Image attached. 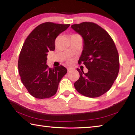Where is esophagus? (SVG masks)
Here are the masks:
<instances>
[{"label":"esophagus","instance_id":"esophagus-1","mask_svg":"<svg viewBox=\"0 0 135 135\" xmlns=\"http://www.w3.org/2000/svg\"><path fill=\"white\" fill-rule=\"evenodd\" d=\"M72 69H73L72 68H71V67H68V68H67V71H70L72 70Z\"/></svg>","mask_w":135,"mask_h":135}]
</instances>
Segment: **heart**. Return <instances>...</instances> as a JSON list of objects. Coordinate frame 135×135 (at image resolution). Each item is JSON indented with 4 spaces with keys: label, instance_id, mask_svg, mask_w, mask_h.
Segmentation results:
<instances>
[{
    "label": "heart",
    "instance_id": "obj_1",
    "mask_svg": "<svg viewBox=\"0 0 135 135\" xmlns=\"http://www.w3.org/2000/svg\"><path fill=\"white\" fill-rule=\"evenodd\" d=\"M67 62H68V64L72 63V62H73V59H72L71 58H68V59H67Z\"/></svg>",
    "mask_w": 135,
    "mask_h": 135
}]
</instances>
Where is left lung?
Masks as SVG:
<instances>
[{
  "instance_id": "1",
  "label": "left lung",
  "mask_w": 135,
  "mask_h": 135,
  "mask_svg": "<svg viewBox=\"0 0 135 135\" xmlns=\"http://www.w3.org/2000/svg\"><path fill=\"white\" fill-rule=\"evenodd\" d=\"M71 28L83 38V50L78 63L88 72L77 68L80 77L74 83L77 92L85 97L97 98L110 89L120 68L119 56L113 38L98 24L83 22Z\"/></svg>"
}]
</instances>
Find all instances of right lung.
<instances>
[{
    "mask_svg": "<svg viewBox=\"0 0 135 135\" xmlns=\"http://www.w3.org/2000/svg\"><path fill=\"white\" fill-rule=\"evenodd\" d=\"M70 24L46 22L38 25L27 36L18 58V67L22 84L30 94L38 99L53 97L67 70L62 65L50 68L47 52L55 49V39Z\"/></svg>",
    "mask_w": 135,
    "mask_h": 135,
    "instance_id": "obj_1",
    "label": "right lung"
}]
</instances>
